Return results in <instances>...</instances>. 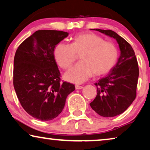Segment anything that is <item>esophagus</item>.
<instances>
[{"label": "esophagus", "mask_w": 150, "mask_h": 150, "mask_svg": "<svg viewBox=\"0 0 150 150\" xmlns=\"http://www.w3.org/2000/svg\"><path fill=\"white\" fill-rule=\"evenodd\" d=\"M75 88H76V89H83V86H80V85H76Z\"/></svg>", "instance_id": "obj_1"}]
</instances>
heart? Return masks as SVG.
Returning <instances> with one entry per match:
<instances>
[{
  "label": "heart",
  "instance_id": "obj_1",
  "mask_svg": "<svg viewBox=\"0 0 150 150\" xmlns=\"http://www.w3.org/2000/svg\"><path fill=\"white\" fill-rule=\"evenodd\" d=\"M80 56L81 62L65 74L67 81L82 83L92 75L100 76L113 68L118 59V50L112 42L94 33L75 36L71 44L59 43L54 50L55 60L61 68L67 69Z\"/></svg>",
  "mask_w": 150,
  "mask_h": 150
}]
</instances>
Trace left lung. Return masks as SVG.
Here are the masks:
<instances>
[{
  "instance_id": "obj_1",
  "label": "left lung",
  "mask_w": 150,
  "mask_h": 150,
  "mask_svg": "<svg viewBox=\"0 0 150 150\" xmlns=\"http://www.w3.org/2000/svg\"><path fill=\"white\" fill-rule=\"evenodd\" d=\"M93 30L115 39L121 51L113 68L95 83L97 96L90 103L92 109L100 116L115 117L124 112L136 98L139 74L138 63L130 44L115 32L98 28Z\"/></svg>"
}]
</instances>
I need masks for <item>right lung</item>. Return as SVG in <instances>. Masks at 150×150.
<instances>
[{
    "instance_id": "add662e5",
    "label": "right lung",
    "mask_w": 150,
    "mask_h": 150,
    "mask_svg": "<svg viewBox=\"0 0 150 150\" xmlns=\"http://www.w3.org/2000/svg\"><path fill=\"white\" fill-rule=\"evenodd\" d=\"M69 33L39 30L16 50L13 61V87L25 111L34 118L49 121L62 112L67 96L75 86L61 83L54 56L55 46Z\"/></svg>"
}]
</instances>
